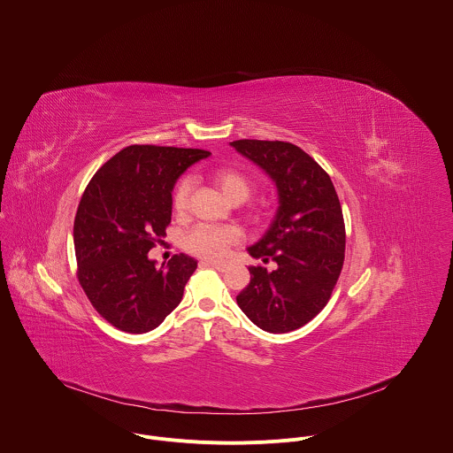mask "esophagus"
<instances>
[{
	"mask_svg": "<svg viewBox=\"0 0 453 453\" xmlns=\"http://www.w3.org/2000/svg\"><path fill=\"white\" fill-rule=\"evenodd\" d=\"M202 265H203V266H212V268H216L218 272H226V270H228V265H226V263H219V261H212V259H203Z\"/></svg>",
	"mask_w": 453,
	"mask_h": 453,
	"instance_id": "1",
	"label": "esophagus"
}]
</instances>
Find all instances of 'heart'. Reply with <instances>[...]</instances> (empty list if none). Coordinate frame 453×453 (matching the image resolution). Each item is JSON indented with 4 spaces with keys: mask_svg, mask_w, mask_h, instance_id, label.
Wrapping results in <instances>:
<instances>
[{
    "mask_svg": "<svg viewBox=\"0 0 453 453\" xmlns=\"http://www.w3.org/2000/svg\"><path fill=\"white\" fill-rule=\"evenodd\" d=\"M218 190L230 202L246 200L253 188L255 181L250 174L235 167H221L212 176ZM192 192V180L181 178L173 192V209L176 214H185L188 209V200ZM241 241L239 230L232 226H212L198 225L185 237V248L196 257L203 258H223L232 246Z\"/></svg>",
    "mask_w": 453,
    "mask_h": 453,
    "instance_id": "heart-1",
    "label": "heart"
}]
</instances>
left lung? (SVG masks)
I'll return each mask as SVG.
<instances>
[{
	"instance_id": "1",
	"label": "left lung",
	"mask_w": 453,
	"mask_h": 453,
	"mask_svg": "<svg viewBox=\"0 0 453 453\" xmlns=\"http://www.w3.org/2000/svg\"><path fill=\"white\" fill-rule=\"evenodd\" d=\"M230 144L265 169L279 190L273 223L250 248L265 265L250 266L251 282L237 303L263 331H295L323 311L343 266L338 195L323 167L293 142L239 139Z\"/></svg>"
}]
</instances>
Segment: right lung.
Wrapping results in <instances>:
<instances>
[{"mask_svg": "<svg viewBox=\"0 0 453 453\" xmlns=\"http://www.w3.org/2000/svg\"><path fill=\"white\" fill-rule=\"evenodd\" d=\"M196 148L132 144L88 181L74 216L76 277L97 314L126 333H148L180 305L196 268L187 255L155 266L148 251L173 214V187L200 158Z\"/></svg>", "mask_w": 453, "mask_h": 453, "instance_id": "add662e5", "label": "right lung"}]
</instances>
